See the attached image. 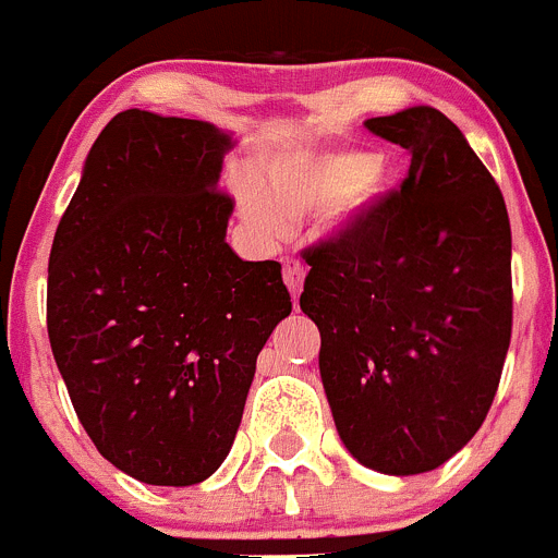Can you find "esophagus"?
Here are the masks:
<instances>
[{"label":"esophagus","mask_w":558,"mask_h":558,"mask_svg":"<svg viewBox=\"0 0 558 558\" xmlns=\"http://www.w3.org/2000/svg\"><path fill=\"white\" fill-rule=\"evenodd\" d=\"M304 276H307V268H304L299 259L288 256L282 265V279H284V284H288L290 295H293V304L299 302V293H302V288H304Z\"/></svg>","instance_id":"esophagus-1"}]
</instances>
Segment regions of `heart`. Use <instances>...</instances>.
Returning a JSON list of instances; mask_svg holds the SVG:
<instances>
[{
  "label": "heart",
  "instance_id": "heart-1",
  "mask_svg": "<svg viewBox=\"0 0 558 558\" xmlns=\"http://www.w3.org/2000/svg\"><path fill=\"white\" fill-rule=\"evenodd\" d=\"M391 190L386 170L374 153L295 150L259 159L251 170V186H240L243 215L259 234H282L284 226L302 223L335 209L347 223L372 209Z\"/></svg>",
  "mask_w": 558,
  "mask_h": 558
}]
</instances>
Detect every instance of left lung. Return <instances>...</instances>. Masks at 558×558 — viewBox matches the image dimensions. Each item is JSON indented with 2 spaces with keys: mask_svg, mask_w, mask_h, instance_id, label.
Instances as JSON below:
<instances>
[{
  "mask_svg": "<svg viewBox=\"0 0 558 558\" xmlns=\"http://www.w3.org/2000/svg\"><path fill=\"white\" fill-rule=\"evenodd\" d=\"M363 125L411 153L399 192L307 254L299 299L322 332L324 391L352 458L422 475L489 413L511 340L506 201L466 136L430 106Z\"/></svg>",
  "mask_w": 558,
  "mask_h": 558,
  "instance_id": "left-lung-1",
  "label": "left lung"
}]
</instances>
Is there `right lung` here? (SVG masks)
I'll use <instances>...</instances> for the list:
<instances>
[{"label": "right lung", "mask_w": 558, "mask_h": 558, "mask_svg": "<svg viewBox=\"0 0 558 558\" xmlns=\"http://www.w3.org/2000/svg\"><path fill=\"white\" fill-rule=\"evenodd\" d=\"M234 133L128 108L86 156L58 223L47 329L81 425L150 486H192L234 445L256 354L293 304L274 259L226 243Z\"/></svg>", "instance_id": "obj_1"}]
</instances>
